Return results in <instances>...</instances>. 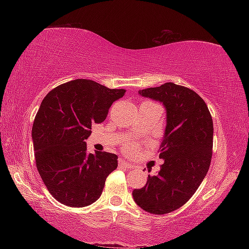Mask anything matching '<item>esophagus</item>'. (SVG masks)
Wrapping results in <instances>:
<instances>
[{
	"mask_svg": "<svg viewBox=\"0 0 249 249\" xmlns=\"http://www.w3.org/2000/svg\"><path fill=\"white\" fill-rule=\"evenodd\" d=\"M119 166L121 168H126V169H132L133 168L132 163H129L128 161H126V160H123V159L119 160Z\"/></svg>",
	"mask_w": 249,
	"mask_h": 249,
	"instance_id": "1",
	"label": "esophagus"
}]
</instances>
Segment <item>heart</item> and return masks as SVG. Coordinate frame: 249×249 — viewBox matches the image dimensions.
<instances>
[{"label": "heart", "mask_w": 249, "mask_h": 249, "mask_svg": "<svg viewBox=\"0 0 249 249\" xmlns=\"http://www.w3.org/2000/svg\"><path fill=\"white\" fill-rule=\"evenodd\" d=\"M129 148H130L129 146H125V149H129Z\"/></svg>", "instance_id": "1"}]
</instances>
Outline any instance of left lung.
Segmentation results:
<instances>
[{
	"instance_id": "left-lung-1",
	"label": "left lung",
	"mask_w": 249,
	"mask_h": 249,
	"mask_svg": "<svg viewBox=\"0 0 249 249\" xmlns=\"http://www.w3.org/2000/svg\"><path fill=\"white\" fill-rule=\"evenodd\" d=\"M159 101L167 112V124L159 157L158 174L133 191L134 201L146 212L167 214L190 200L210 168L213 121L208 105L195 91L172 82L138 92ZM150 171V170H149Z\"/></svg>"
}]
</instances>
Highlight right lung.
<instances>
[{
    "label": "right lung",
    "mask_w": 249,
    "mask_h": 249,
    "mask_svg": "<svg viewBox=\"0 0 249 249\" xmlns=\"http://www.w3.org/2000/svg\"><path fill=\"white\" fill-rule=\"evenodd\" d=\"M124 89H108L75 79L45 96L33 124L36 167L54 199L72 208L90 205L102 195L105 180L117 168V156L87 153L92 123L107 119Z\"/></svg>",
    "instance_id": "right-lung-1"
}]
</instances>
